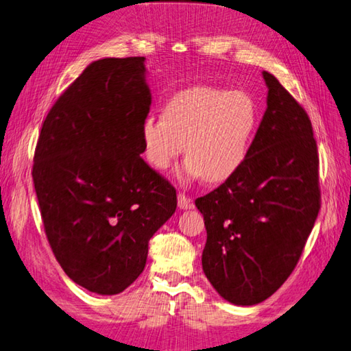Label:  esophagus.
I'll use <instances>...</instances> for the list:
<instances>
[{"mask_svg": "<svg viewBox=\"0 0 351 351\" xmlns=\"http://www.w3.org/2000/svg\"><path fill=\"white\" fill-rule=\"evenodd\" d=\"M178 207L181 210H190L193 207V205H191V199L185 193H180L178 195Z\"/></svg>", "mask_w": 351, "mask_h": 351, "instance_id": "esophagus-1", "label": "esophagus"}]
</instances>
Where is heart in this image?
<instances>
[{"instance_id":"1","label":"heart","mask_w":351,"mask_h":351,"mask_svg":"<svg viewBox=\"0 0 351 351\" xmlns=\"http://www.w3.org/2000/svg\"><path fill=\"white\" fill-rule=\"evenodd\" d=\"M257 128L258 108L248 93L193 86L167 101L164 117L144 119V156L154 169L167 170L185 143L187 158L178 176L219 184L243 166Z\"/></svg>"}]
</instances>
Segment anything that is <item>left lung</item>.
<instances>
[{"mask_svg": "<svg viewBox=\"0 0 351 351\" xmlns=\"http://www.w3.org/2000/svg\"><path fill=\"white\" fill-rule=\"evenodd\" d=\"M263 79L267 108L248 158L195 202L207 230L204 274L236 306L262 303L285 283L321 207L312 123L272 74Z\"/></svg>", "mask_w": 351, "mask_h": 351, "instance_id": "8db88e82", "label": "left lung"}]
</instances>
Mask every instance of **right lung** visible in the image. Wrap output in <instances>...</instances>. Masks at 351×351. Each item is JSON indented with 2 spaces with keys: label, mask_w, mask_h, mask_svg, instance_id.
Instances as JSON below:
<instances>
[{
  "label": "right lung",
  "mask_w": 351,
  "mask_h": 351,
  "mask_svg": "<svg viewBox=\"0 0 351 351\" xmlns=\"http://www.w3.org/2000/svg\"><path fill=\"white\" fill-rule=\"evenodd\" d=\"M144 58L89 64L48 112L33 184L54 257L74 283L115 295L138 278L176 190L143 158L152 103Z\"/></svg>",
  "instance_id": "add662e5"
}]
</instances>
